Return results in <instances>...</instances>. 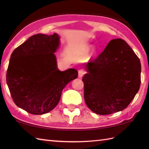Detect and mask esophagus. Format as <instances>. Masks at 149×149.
I'll list each match as a JSON object with an SVG mask.
<instances>
[{"label": "esophagus", "mask_w": 149, "mask_h": 149, "mask_svg": "<svg viewBox=\"0 0 149 149\" xmlns=\"http://www.w3.org/2000/svg\"><path fill=\"white\" fill-rule=\"evenodd\" d=\"M86 74V71H85L84 69H80L78 71V75H79V77H83V75Z\"/></svg>", "instance_id": "esophagus-1"}]
</instances>
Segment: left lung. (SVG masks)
Wrapping results in <instances>:
<instances>
[{
  "label": "left lung",
  "mask_w": 149,
  "mask_h": 149,
  "mask_svg": "<svg viewBox=\"0 0 149 149\" xmlns=\"http://www.w3.org/2000/svg\"><path fill=\"white\" fill-rule=\"evenodd\" d=\"M86 68L88 73L82 79L84 100L88 108L99 115L125 109L140 89V59L123 40H111Z\"/></svg>",
  "instance_id": "1"
}]
</instances>
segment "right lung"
I'll return each instance as SVG.
<instances>
[{"instance_id":"right-lung-1","label":"right lung","mask_w":149,"mask_h":149,"mask_svg":"<svg viewBox=\"0 0 149 149\" xmlns=\"http://www.w3.org/2000/svg\"><path fill=\"white\" fill-rule=\"evenodd\" d=\"M59 45L58 34H37L13 52L6 82L13 102L32 115L50 112L58 105L63 88L76 79L78 72L57 67L54 52Z\"/></svg>"}]
</instances>
